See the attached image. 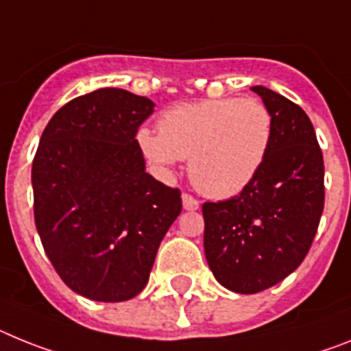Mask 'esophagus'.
<instances>
[{
    "instance_id": "34e87169",
    "label": "esophagus",
    "mask_w": 351,
    "mask_h": 351,
    "mask_svg": "<svg viewBox=\"0 0 351 351\" xmlns=\"http://www.w3.org/2000/svg\"><path fill=\"white\" fill-rule=\"evenodd\" d=\"M182 203H184V208L191 210V212H194V210L199 208V201L194 199L191 194H182Z\"/></svg>"
}]
</instances>
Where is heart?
Wrapping results in <instances>:
<instances>
[{"label":"heart","mask_w":351,"mask_h":351,"mask_svg":"<svg viewBox=\"0 0 351 351\" xmlns=\"http://www.w3.org/2000/svg\"><path fill=\"white\" fill-rule=\"evenodd\" d=\"M272 132V114L261 100H201L164 111L158 132L141 127L138 145L164 171L189 158V175L197 191L224 199L242 193L258 175Z\"/></svg>","instance_id":"heart-1"}]
</instances>
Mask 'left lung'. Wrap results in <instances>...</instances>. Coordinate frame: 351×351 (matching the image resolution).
Wrapping results in <instances>:
<instances>
[{
	"label": "left lung",
	"mask_w": 351,
	"mask_h": 351,
	"mask_svg": "<svg viewBox=\"0 0 351 351\" xmlns=\"http://www.w3.org/2000/svg\"><path fill=\"white\" fill-rule=\"evenodd\" d=\"M274 120L270 150L239 196L203 205L205 256L213 277L251 295L297 270L325 203L323 155L309 117L265 86H252Z\"/></svg>",
	"instance_id": "1"
}]
</instances>
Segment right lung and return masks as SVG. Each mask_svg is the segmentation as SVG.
I'll return each instance as SVG.
<instances>
[{"mask_svg":"<svg viewBox=\"0 0 351 351\" xmlns=\"http://www.w3.org/2000/svg\"><path fill=\"white\" fill-rule=\"evenodd\" d=\"M155 104L100 88L51 118L32 167L35 224L72 291L123 302L148 282L158 245L182 212L178 189L146 173L136 134Z\"/></svg>","mask_w":351,"mask_h":351,"instance_id":"obj_1","label":"right lung"}]
</instances>
